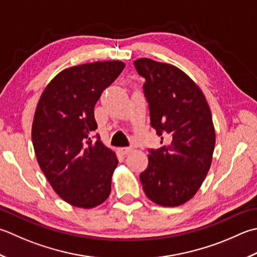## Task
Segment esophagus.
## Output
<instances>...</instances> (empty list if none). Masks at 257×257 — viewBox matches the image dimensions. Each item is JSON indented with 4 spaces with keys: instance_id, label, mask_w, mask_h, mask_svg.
I'll return each instance as SVG.
<instances>
[{
    "instance_id": "1",
    "label": "esophagus",
    "mask_w": 257,
    "mask_h": 257,
    "mask_svg": "<svg viewBox=\"0 0 257 257\" xmlns=\"http://www.w3.org/2000/svg\"><path fill=\"white\" fill-rule=\"evenodd\" d=\"M133 148H128V147H122V148H119L118 149V152L121 154V155H123V156H125V155H129L130 153H133Z\"/></svg>"
}]
</instances>
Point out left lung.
Here are the masks:
<instances>
[{
  "label": "left lung",
  "instance_id": "1",
  "mask_svg": "<svg viewBox=\"0 0 257 257\" xmlns=\"http://www.w3.org/2000/svg\"><path fill=\"white\" fill-rule=\"evenodd\" d=\"M150 110V124L166 145L150 150L140 174L146 196L165 207L192 199L210 168L216 133L202 89L173 64L142 58L134 61Z\"/></svg>",
  "mask_w": 257,
  "mask_h": 257
}]
</instances>
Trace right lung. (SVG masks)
<instances>
[{
    "label": "right lung",
    "instance_id": "obj_1",
    "mask_svg": "<svg viewBox=\"0 0 257 257\" xmlns=\"http://www.w3.org/2000/svg\"><path fill=\"white\" fill-rule=\"evenodd\" d=\"M124 68L119 60L62 70L44 88L35 109L32 143L40 168L64 202L80 208L102 204L117 168L114 152L92 139L94 105Z\"/></svg>",
    "mask_w": 257,
    "mask_h": 257
}]
</instances>
